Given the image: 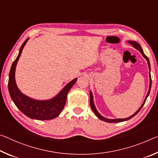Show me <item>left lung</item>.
Segmentation results:
<instances>
[{"label":"left lung","instance_id":"8db88e82","mask_svg":"<svg viewBox=\"0 0 158 158\" xmlns=\"http://www.w3.org/2000/svg\"><path fill=\"white\" fill-rule=\"evenodd\" d=\"M129 44L132 45V46H133L134 48H135L136 50H138V51H140V52L143 55V57L146 60L147 62H148V68H149V77H150V85H149V89H148V94L146 95V98H145V100L143 102V104L141 105V106L139 107V109L138 110L135 112L134 114H133L132 115H131V116L129 117H127V118H124V119H108V118H106V117H104L103 116H102V115L99 113L98 112V110L96 108V106H95L94 105V97H93V94L91 91H90V106H91V107L92 109L93 112H94V114L96 115L98 119H100L101 120H102V121H104V122H109V123H117V122H124V121H127V120H129L130 119H131L132 117H134L135 115L137 114L138 112H139L140 110H141V109L142 108V107L143 106V105L145 103V102H146V99L148 96V95L150 94V91H151V83H152V80H151V64H150V61H149V59L148 57L146 55L144 54L143 51V49L141 46H140V44L139 43H137V42L136 41H127Z\"/></svg>","mask_w":158,"mask_h":158}]
</instances>
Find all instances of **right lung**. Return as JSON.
I'll list each match as a JSON object with an SVG mask.
<instances>
[{
    "mask_svg": "<svg viewBox=\"0 0 158 158\" xmlns=\"http://www.w3.org/2000/svg\"><path fill=\"white\" fill-rule=\"evenodd\" d=\"M27 39L19 48V54L12 64L9 74L8 90L10 97L19 110L29 118L38 120H50L56 118L62 112L65 106L67 94L74 86L77 78L69 82L58 94L52 98L39 101L31 98L22 94L17 87L15 81V69L17 62L20 57L25 44L28 41Z\"/></svg>",
    "mask_w": 158,
    "mask_h": 158,
    "instance_id": "right-lung-1",
    "label": "right lung"
}]
</instances>
